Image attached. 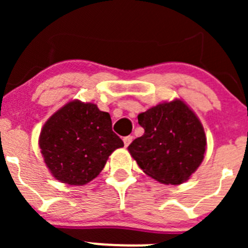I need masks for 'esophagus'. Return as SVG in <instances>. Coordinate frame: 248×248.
Instances as JSON below:
<instances>
[{
	"label": "esophagus",
	"instance_id": "obj_1",
	"mask_svg": "<svg viewBox=\"0 0 248 248\" xmlns=\"http://www.w3.org/2000/svg\"><path fill=\"white\" fill-rule=\"evenodd\" d=\"M132 140H133V137L132 136H127V137H124V146H128L129 144H131L132 142Z\"/></svg>",
	"mask_w": 248,
	"mask_h": 248
}]
</instances>
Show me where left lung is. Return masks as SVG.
<instances>
[{
	"instance_id": "obj_1",
	"label": "left lung",
	"mask_w": 248,
	"mask_h": 248,
	"mask_svg": "<svg viewBox=\"0 0 248 248\" xmlns=\"http://www.w3.org/2000/svg\"><path fill=\"white\" fill-rule=\"evenodd\" d=\"M145 133L128 146L146 175L166 185L189 179L204 159L206 138L197 115L180 99L138 115Z\"/></svg>"
}]
</instances>
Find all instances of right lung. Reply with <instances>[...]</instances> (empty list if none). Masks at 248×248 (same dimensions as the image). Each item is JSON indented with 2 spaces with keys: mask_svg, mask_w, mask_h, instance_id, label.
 <instances>
[{
  "mask_svg": "<svg viewBox=\"0 0 248 248\" xmlns=\"http://www.w3.org/2000/svg\"><path fill=\"white\" fill-rule=\"evenodd\" d=\"M124 141L112 132L111 119L96 104L73 101L46 122L39 147L52 176L68 185H86L103 170Z\"/></svg>",
  "mask_w": 248,
  "mask_h": 248,
  "instance_id": "add662e5",
  "label": "right lung"
}]
</instances>
